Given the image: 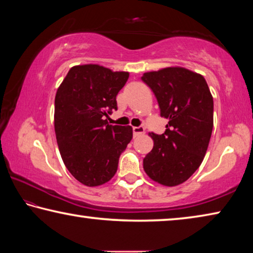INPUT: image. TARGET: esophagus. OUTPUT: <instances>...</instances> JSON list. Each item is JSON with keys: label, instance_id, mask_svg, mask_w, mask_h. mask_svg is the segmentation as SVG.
<instances>
[{"label": "esophagus", "instance_id": "esophagus-1", "mask_svg": "<svg viewBox=\"0 0 253 253\" xmlns=\"http://www.w3.org/2000/svg\"><path fill=\"white\" fill-rule=\"evenodd\" d=\"M133 133H134V136L136 137V136L141 135L144 133V127L142 126H138V127H133Z\"/></svg>", "mask_w": 253, "mask_h": 253}]
</instances>
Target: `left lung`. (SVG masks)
Listing matches in <instances>:
<instances>
[{
  "label": "left lung",
  "mask_w": 253,
  "mask_h": 253,
  "mask_svg": "<svg viewBox=\"0 0 253 253\" xmlns=\"http://www.w3.org/2000/svg\"><path fill=\"white\" fill-rule=\"evenodd\" d=\"M169 119L162 135L152 133L154 146L143 160L152 180L174 187L202 164L213 130L214 101L203 75L183 67H167L142 76Z\"/></svg>",
  "instance_id": "left-lung-1"
}]
</instances>
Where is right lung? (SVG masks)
Segmentation results:
<instances>
[{
	"mask_svg": "<svg viewBox=\"0 0 253 253\" xmlns=\"http://www.w3.org/2000/svg\"><path fill=\"white\" fill-rule=\"evenodd\" d=\"M129 73L97 64L73 66L56 92L54 125L59 153L73 177L87 187L109 181L133 138L130 126L109 125L118 92Z\"/></svg>",
	"mask_w": 253,
	"mask_h": 253,
	"instance_id": "obj_1",
	"label": "right lung"
}]
</instances>
